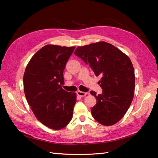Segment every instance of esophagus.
<instances>
[{
    "label": "esophagus",
    "instance_id": "obj_1",
    "mask_svg": "<svg viewBox=\"0 0 158 158\" xmlns=\"http://www.w3.org/2000/svg\"><path fill=\"white\" fill-rule=\"evenodd\" d=\"M76 94H77L78 96H80V97H84L87 95L86 92H81V91H78Z\"/></svg>",
    "mask_w": 158,
    "mask_h": 158
}]
</instances>
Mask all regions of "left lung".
Masks as SVG:
<instances>
[{
  "label": "left lung",
  "instance_id": "8db88e82",
  "mask_svg": "<svg viewBox=\"0 0 158 158\" xmlns=\"http://www.w3.org/2000/svg\"><path fill=\"white\" fill-rule=\"evenodd\" d=\"M74 54L88 64L99 81L102 94L91 91L97 103L92 109L93 117L105 126L119 121L130 107L135 88V70L129 57L105 41L78 47Z\"/></svg>",
  "mask_w": 158,
  "mask_h": 158
}]
</instances>
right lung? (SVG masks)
I'll list each match as a JSON object with an SVG mask.
<instances>
[{"instance_id": "add662e5", "label": "right lung", "mask_w": 158, "mask_h": 158, "mask_svg": "<svg viewBox=\"0 0 158 158\" xmlns=\"http://www.w3.org/2000/svg\"><path fill=\"white\" fill-rule=\"evenodd\" d=\"M75 47L47 45L33 55L23 74L27 102L37 120L60 130L71 121L76 102L75 93L66 92L63 71Z\"/></svg>"}]
</instances>
